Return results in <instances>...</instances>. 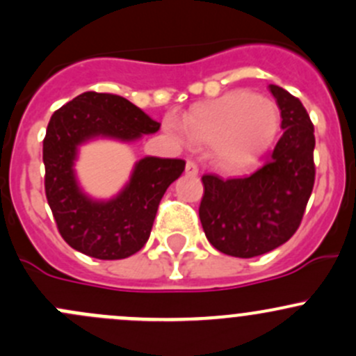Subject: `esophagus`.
Masks as SVG:
<instances>
[{
	"mask_svg": "<svg viewBox=\"0 0 356 356\" xmlns=\"http://www.w3.org/2000/svg\"><path fill=\"white\" fill-rule=\"evenodd\" d=\"M186 174L191 175V177H196L198 175V165L195 161L188 160V163H186Z\"/></svg>",
	"mask_w": 356,
	"mask_h": 356,
	"instance_id": "obj_1",
	"label": "esophagus"
}]
</instances>
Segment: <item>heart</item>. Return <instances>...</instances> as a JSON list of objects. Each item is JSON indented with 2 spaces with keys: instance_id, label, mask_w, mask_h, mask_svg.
Here are the masks:
<instances>
[{
  "instance_id": "1",
  "label": "heart",
  "mask_w": 356,
  "mask_h": 356,
  "mask_svg": "<svg viewBox=\"0 0 356 356\" xmlns=\"http://www.w3.org/2000/svg\"><path fill=\"white\" fill-rule=\"evenodd\" d=\"M163 127L184 145H211V155L222 167L241 168L274 145L281 110L265 96L236 89L196 105L186 118L168 113Z\"/></svg>"
}]
</instances>
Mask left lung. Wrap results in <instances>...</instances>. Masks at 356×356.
<instances>
[{"mask_svg": "<svg viewBox=\"0 0 356 356\" xmlns=\"http://www.w3.org/2000/svg\"><path fill=\"white\" fill-rule=\"evenodd\" d=\"M281 110V139L253 174L201 177L200 220L210 245L238 258H253L284 245L300 227L315 182L314 125L298 98L268 86Z\"/></svg>", "mask_w": 356, "mask_h": 356, "instance_id": "obj_1", "label": "left lung"}]
</instances>
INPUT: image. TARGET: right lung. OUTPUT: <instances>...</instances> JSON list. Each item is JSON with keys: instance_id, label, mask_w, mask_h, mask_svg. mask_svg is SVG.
<instances>
[{"instance_id": "right-lung-1", "label": "right lung", "mask_w": 356, "mask_h": 356, "mask_svg": "<svg viewBox=\"0 0 356 356\" xmlns=\"http://www.w3.org/2000/svg\"><path fill=\"white\" fill-rule=\"evenodd\" d=\"M160 124L129 99L108 92H82L53 113L42 141L44 189L62 238L74 250L120 260L138 253L152 234L161 196L181 177L186 161L145 156L127 184L108 200L89 196L75 172L79 148L96 139L134 143Z\"/></svg>"}]
</instances>
